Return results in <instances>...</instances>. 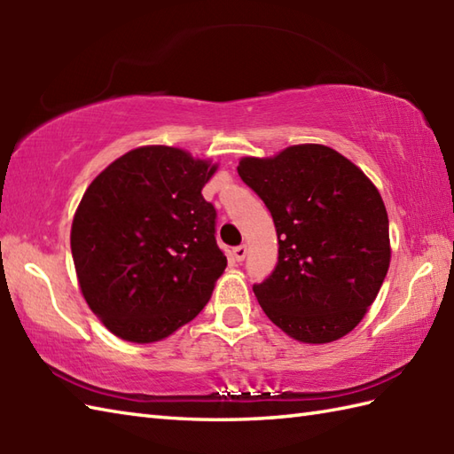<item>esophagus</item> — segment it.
<instances>
[{"label": "esophagus", "mask_w": 454, "mask_h": 454, "mask_svg": "<svg viewBox=\"0 0 454 454\" xmlns=\"http://www.w3.org/2000/svg\"><path fill=\"white\" fill-rule=\"evenodd\" d=\"M246 255H247V246H236L234 247V257H236V262H244L246 259Z\"/></svg>", "instance_id": "esophagus-1"}]
</instances>
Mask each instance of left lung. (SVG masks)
<instances>
[{
	"label": "left lung",
	"instance_id": "8db88e82",
	"mask_svg": "<svg viewBox=\"0 0 454 454\" xmlns=\"http://www.w3.org/2000/svg\"><path fill=\"white\" fill-rule=\"evenodd\" d=\"M238 173L265 202L278 262L254 293L285 333L330 343L363 320L390 265L388 215L364 173L320 144L244 158Z\"/></svg>",
	"mask_w": 454,
	"mask_h": 454
}]
</instances>
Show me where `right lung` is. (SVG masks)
Listing matches in <instances>:
<instances>
[{
    "instance_id": "1",
    "label": "right lung",
    "mask_w": 454,
    "mask_h": 454,
    "mask_svg": "<svg viewBox=\"0 0 454 454\" xmlns=\"http://www.w3.org/2000/svg\"><path fill=\"white\" fill-rule=\"evenodd\" d=\"M216 166L169 146L130 150L85 191L72 257L93 314L121 340L152 343L191 322L226 269L216 208L202 187Z\"/></svg>"
}]
</instances>
